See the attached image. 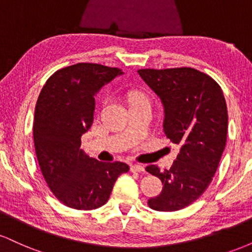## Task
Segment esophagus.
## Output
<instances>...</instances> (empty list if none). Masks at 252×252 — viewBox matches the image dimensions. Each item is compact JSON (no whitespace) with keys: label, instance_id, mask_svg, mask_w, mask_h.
Listing matches in <instances>:
<instances>
[{"label":"esophagus","instance_id":"1","mask_svg":"<svg viewBox=\"0 0 252 252\" xmlns=\"http://www.w3.org/2000/svg\"><path fill=\"white\" fill-rule=\"evenodd\" d=\"M130 170H131V172H144V166H142V164L134 163L130 166Z\"/></svg>","mask_w":252,"mask_h":252}]
</instances>
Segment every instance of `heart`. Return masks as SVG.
Segmentation results:
<instances>
[{
    "mask_svg": "<svg viewBox=\"0 0 252 252\" xmlns=\"http://www.w3.org/2000/svg\"><path fill=\"white\" fill-rule=\"evenodd\" d=\"M130 99H131V103H132V102H137V100H141V99H146V98L140 94H132L131 97H130Z\"/></svg>",
    "mask_w": 252,
    "mask_h": 252,
    "instance_id": "b5f03b06",
    "label": "heart"
}]
</instances>
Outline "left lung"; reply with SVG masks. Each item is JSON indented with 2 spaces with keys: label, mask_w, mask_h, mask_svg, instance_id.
Wrapping results in <instances>:
<instances>
[{
  "label": "left lung",
  "mask_w": 252,
  "mask_h": 252,
  "mask_svg": "<svg viewBox=\"0 0 252 252\" xmlns=\"http://www.w3.org/2000/svg\"><path fill=\"white\" fill-rule=\"evenodd\" d=\"M163 105V132L179 144L170 169L155 164L146 170L162 181L161 194L150 198V209L172 212L185 209L206 190L225 149L227 108L220 86L190 67L138 70Z\"/></svg>",
  "instance_id": "obj_1"
}]
</instances>
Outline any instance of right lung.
<instances>
[{
	"instance_id": "right-lung-1",
	"label": "right lung",
	"mask_w": 252,
	"mask_h": 252,
	"mask_svg": "<svg viewBox=\"0 0 252 252\" xmlns=\"http://www.w3.org/2000/svg\"><path fill=\"white\" fill-rule=\"evenodd\" d=\"M122 74L79 63L52 74L37 98L33 136L40 169L58 200L71 209L103 206L118 176L129 170L126 163L100 162L80 149V137L94 122V96Z\"/></svg>"
}]
</instances>
